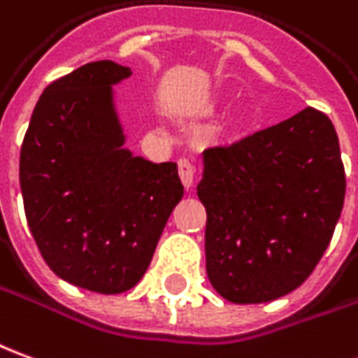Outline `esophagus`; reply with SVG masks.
I'll return each mask as SVG.
<instances>
[{"label":"esophagus","mask_w":358,"mask_h":358,"mask_svg":"<svg viewBox=\"0 0 358 358\" xmlns=\"http://www.w3.org/2000/svg\"><path fill=\"white\" fill-rule=\"evenodd\" d=\"M194 172H196V169H194V164H192V162L187 161V159H180L178 174L186 189H189V187L194 186Z\"/></svg>","instance_id":"obj_1"}]
</instances>
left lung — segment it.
<instances>
[{
	"label": "left lung",
	"mask_w": 358,
	"mask_h": 358,
	"mask_svg": "<svg viewBox=\"0 0 358 358\" xmlns=\"http://www.w3.org/2000/svg\"><path fill=\"white\" fill-rule=\"evenodd\" d=\"M207 277L222 299L257 304L301 287L329 246L345 199L336 127L304 108L203 151Z\"/></svg>",
	"instance_id": "obj_1"
}]
</instances>
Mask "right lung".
Listing matches in <instances>:
<instances>
[{"mask_svg":"<svg viewBox=\"0 0 358 358\" xmlns=\"http://www.w3.org/2000/svg\"><path fill=\"white\" fill-rule=\"evenodd\" d=\"M129 75L102 59L50 83L19 162L24 215L44 262L67 283L102 294L141 281L184 196L176 162L124 149L112 85Z\"/></svg>","mask_w":358,"mask_h":358,"instance_id":"right-lung-1","label":"right lung"}]
</instances>
